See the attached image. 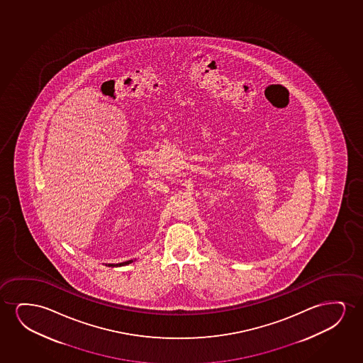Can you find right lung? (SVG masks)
Here are the masks:
<instances>
[{
    "instance_id": "add662e5",
    "label": "right lung",
    "mask_w": 363,
    "mask_h": 363,
    "mask_svg": "<svg viewBox=\"0 0 363 363\" xmlns=\"http://www.w3.org/2000/svg\"><path fill=\"white\" fill-rule=\"evenodd\" d=\"M131 262H133V260H130V262H125V263L116 264V265H110V267H121V265H125V264L131 263Z\"/></svg>"
}]
</instances>
